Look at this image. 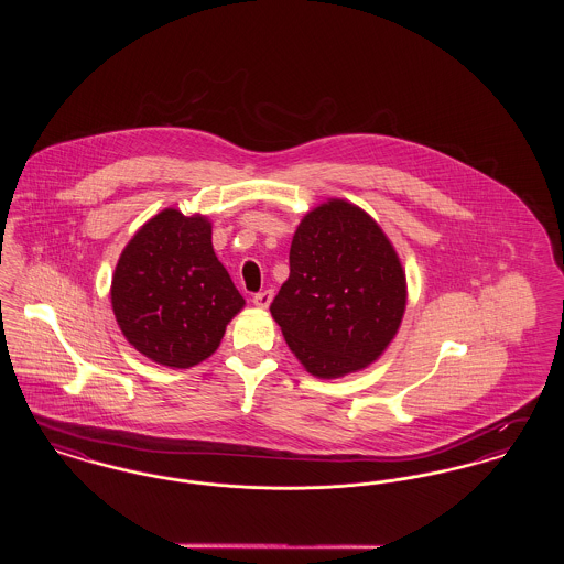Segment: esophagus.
<instances>
[{
  "mask_svg": "<svg viewBox=\"0 0 564 564\" xmlns=\"http://www.w3.org/2000/svg\"><path fill=\"white\" fill-rule=\"evenodd\" d=\"M272 295H274L272 290H264V292L253 295V304H256L258 308H269L270 302H272Z\"/></svg>",
  "mask_w": 564,
  "mask_h": 564,
  "instance_id": "esophagus-1",
  "label": "esophagus"
}]
</instances>
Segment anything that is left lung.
I'll return each instance as SVG.
<instances>
[{
    "instance_id": "obj_1",
    "label": "left lung",
    "mask_w": 564,
    "mask_h": 564,
    "mask_svg": "<svg viewBox=\"0 0 564 564\" xmlns=\"http://www.w3.org/2000/svg\"><path fill=\"white\" fill-rule=\"evenodd\" d=\"M405 297V272L382 228L357 205L329 198L302 217L270 313L306 372L338 378L384 352Z\"/></svg>"
}]
</instances>
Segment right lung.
<instances>
[{
  "label": "right lung",
  "instance_id": "obj_1",
  "mask_svg": "<svg viewBox=\"0 0 564 564\" xmlns=\"http://www.w3.org/2000/svg\"><path fill=\"white\" fill-rule=\"evenodd\" d=\"M242 306L205 215L164 209L148 219L111 279V308L124 338L166 368H192L214 355Z\"/></svg>",
  "mask_w": 564,
  "mask_h": 564
}]
</instances>
